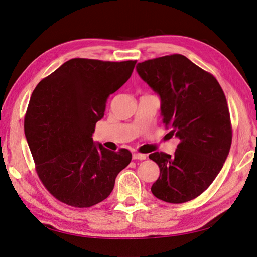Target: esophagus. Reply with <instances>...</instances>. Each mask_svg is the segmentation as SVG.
<instances>
[{
	"label": "esophagus",
	"instance_id": "esophagus-1",
	"mask_svg": "<svg viewBox=\"0 0 257 257\" xmlns=\"http://www.w3.org/2000/svg\"><path fill=\"white\" fill-rule=\"evenodd\" d=\"M146 154L139 153V152H134L133 153V160H146Z\"/></svg>",
	"mask_w": 257,
	"mask_h": 257
}]
</instances>
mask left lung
I'll return each instance as SVG.
<instances>
[{"instance_id": "left-lung-1", "label": "left lung", "mask_w": 257, "mask_h": 257, "mask_svg": "<svg viewBox=\"0 0 257 257\" xmlns=\"http://www.w3.org/2000/svg\"><path fill=\"white\" fill-rule=\"evenodd\" d=\"M136 68L161 97L163 124L180 139L174 157L149 155L160 167L151 192L166 203H186L209 188L228 155L232 127L226 97L212 74L182 54L147 60Z\"/></svg>"}]
</instances>
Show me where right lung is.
<instances>
[{"instance_id": "add662e5", "label": "right lung", "mask_w": 257, "mask_h": 257, "mask_svg": "<svg viewBox=\"0 0 257 257\" xmlns=\"http://www.w3.org/2000/svg\"><path fill=\"white\" fill-rule=\"evenodd\" d=\"M134 61L75 58L34 89L25 134L43 185L59 201L89 208L106 199L132 160L127 149L110 151L93 143L106 100L131 77Z\"/></svg>"}]
</instances>
